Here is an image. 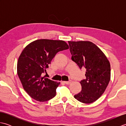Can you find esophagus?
I'll list each match as a JSON object with an SVG mask.
<instances>
[{
    "label": "esophagus",
    "instance_id": "1",
    "mask_svg": "<svg viewBox=\"0 0 126 126\" xmlns=\"http://www.w3.org/2000/svg\"><path fill=\"white\" fill-rule=\"evenodd\" d=\"M63 82L66 84H70L71 83V80H69V81H64Z\"/></svg>",
    "mask_w": 126,
    "mask_h": 126
}]
</instances>
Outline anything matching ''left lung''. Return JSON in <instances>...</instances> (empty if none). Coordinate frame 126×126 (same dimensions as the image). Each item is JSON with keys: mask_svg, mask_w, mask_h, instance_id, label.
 <instances>
[{"mask_svg": "<svg viewBox=\"0 0 126 126\" xmlns=\"http://www.w3.org/2000/svg\"><path fill=\"white\" fill-rule=\"evenodd\" d=\"M71 60L86 69V79L80 82L82 90L74 96L84 103H91L103 94L110 79V64L106 55L93 43L68 41Z\"/></svg>", "mask_w": 126, "mask_h": 126, "instance_id": "obj_1", "label": "left lung"}]
</instances>
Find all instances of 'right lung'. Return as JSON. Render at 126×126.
Returning <instances> with one entry per match:
<instances>
[{
  "label": "right lung",
  "instance_id": "obj_1",
  "mask_svg": "<svg viewBox=\"0 0 126 126\" xmlns=\"http://www.w3.org/2000/svg\"><path fill=\"white\" fill-rule=\"evenodd\" d=\"M69 49L63 41L38 39L26 46L18 58L17 74L31 97L45 102L54 97L60 82L42 76L56 53Z\"/></svg>",
  "mask_w": 126,
  "mask_h": 126
}]
</instances>
